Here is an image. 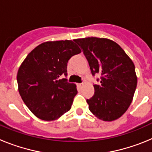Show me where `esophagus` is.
<instances>
[{
	"instance_id": "1",
	"label": "esophagus",
	"mask_w": 152,
	"mask_h": 152,
	"mask_svg": "<svg viewBox=\"0 0 152 152\" xmlns=\"http://www.w3.org/2000/svg\"><path fill=\"white\" fill-rule=\"evenodd\" d=\"M77 85L78 86L79 88H80V87H82V86H83V83H80V84H77Z\"/></svg>"
}]
</instances>
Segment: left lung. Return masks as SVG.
<instances>
[{
	"label": "left lung",
	"instance_id": "8db88e82",
	"mask_svg": "<svg viewBox=\"0 0 152 152\" xmlns=\"http://www.w3.org/2000/svg\"><path fill=\"white\" fill-rule=\"evenodd\" d=\"M89 63L94 94L87 100L89 110L103 121L117 119L130 106L137 86L135 65L121 47L108 39L88 37L75 39Z\"/></svg>",
	"mask_w": 152,
	"mask_h": 152
}]
</instances>
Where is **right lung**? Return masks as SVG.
Returning <instances> with one entry per match:
<instances>
[{"mask_svg":"<svg viewBox=\"0 0 152 152\" xmlns=\"http://www.w3.org/2000/svg\"><path fill=\"white\" fill-rule=\"evenodd\" d=\"M81 51L72 40L46 42L26 56L17 72L19 92L29 110L39 119L51 121L70 110L77 94L68 82V60Z\"/></svg>","mask_w":152,"mask_h":152,"instance_id":"right-lung-1","label":"right lung"}]
</instances>
